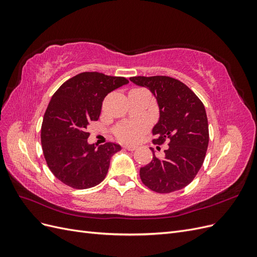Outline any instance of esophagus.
Masks as SVG:
<instances>
[{
  "instance_id": "esophagus-1",
  "label": "esophagus",
  "mask_w": 257,
  "mask_h": 257,
  "mask_svg": "<svg viewBox=\"0 0 257 257\" xmlns=\"http://www.w3.org/2000/svg\"><path fill=\"white\" fill-rule=\"evenodd\" d=\"M124 148H125V149L128 150V151H134V150L137 149V147L133 146V145H125V146H124Z\"/></svg>"
}]
</instances>
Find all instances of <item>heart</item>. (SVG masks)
I'll list each match as a JSON object with an SVG mask.
<instances>
[{
    "instance_id": "b5f03b06",
    "label": "heart",
    "mask_w": 257,
    "mask_h": 257,
    "mask_svg": "<svg viewBox=\"0 0 257 257\" xmlns=\"http://www.w3.org/2000/svg\"><path fill=\"white\" fill-rule=\"evenodd\" d=\"M148 128L147 122L137 121V122H126L120 124L115 127L114 134L122 142H136L139 139Z\"/></svg>"
}]
</instances>
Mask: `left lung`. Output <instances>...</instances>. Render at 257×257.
I'll return each mask as SVG.
<instances>
[{"label":"left lung","instance_id":"obj_1","mask_svg":"<svg viewBox=\"0 0 257 257\" xmlns=\"http://www.w3.org/2000/svg\"><path fill=\"white\" fill-rule=\"evenodd\" d=\"M130 80L145 87L154 95L160 110L152 128L157 145L168 142L165 157H155L141 168V179L150 190L172 193L190 184L203 165L209 130L206 109L188 85L168 76L131 77Z\"/></svg>","mask_w":257,"mask_h":257}]
</instances>
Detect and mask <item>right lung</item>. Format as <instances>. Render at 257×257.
I'll return each mask as SVG.
<instances>
[{"label": "right lung", "mask_w": 257, "mask_h": 257, "mask_svg": "<svg viewBox=\"0 0 257 257\" xmlns=\"http://www.w3.org/2000/svg\"><path fill=\"white\" fill-rule=\"evenodd\" d=\"M127 83L124 77L85 72L65 81L52 95L41 139L47 165L61 182L83 190L104 180L110 159L121 146L90 145L87 128L90 122L98 120L108 93Z\"/></svg>", "instance_id": "right-lung-1"}]
</instances>
